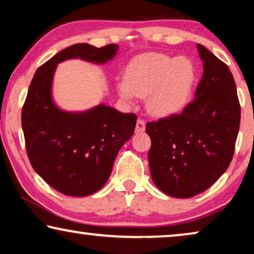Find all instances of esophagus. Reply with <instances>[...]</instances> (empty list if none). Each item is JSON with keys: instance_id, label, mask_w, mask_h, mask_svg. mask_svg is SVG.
I'll list each match as a JSON object with an SVG mask.
<instances>
[{"instance_id": "34e87169", "label": "esophagus", "mask_w": 254, "mask_h": 254, "mask_svg": "<svg viewBox=\"0 0 254 254\" xmlns=\"http://www.w3.org/2000/svg\"><path fill=\"white\" fill-rule=\"evenodd\" d=\"M145 127H146L145 121H143L142 119H138L137 126H135V132H137V133H140V132H143V131H145Z\"/></svg>"}]
</instances>
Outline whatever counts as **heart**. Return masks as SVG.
<instances>
[{"mask_svg":"<svg viewBox=\"0 0 254 254\" xmlns=\"http://www.w3.org/2000/svg\"><path fill=\"white\" fill-rule=\"evenodd\" d=\"M194 82L195 68L186 57L147 54L128 64L127 79L117 83V90L126 100L147 96L150 114L165 117L187 105Z\"/></svg>","mask_w":254,"mask_h":254,"instance_id":"1","label":"heart"}]
</instances>
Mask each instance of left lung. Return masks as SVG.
Instances as JSON below:
<instances>
[{"label":"left lung","instance_id":"left-lung-1","mask_svg":"<svg viewBox=\"0 0 254 254\" xmlns=\"http://www.w3.org/2000/svg\"><path fill=\"white\" fill-rule=\"evenodd\" d=\"M203 75L180 114L146 124L150 175L166 195L189 198L211 187L232 162L241 106L233 74L202 44Z\"/></svg>","mask_w":254,"mask_h":254}]
</instances>
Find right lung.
Listing matches in <instances>:
<instances>
[{"label":"right lung","instance_id":"1","mask_svg":"<svg viewBox=\"0 0 254 254\" xmlns=\"http://www.w3.org/2000/svg\"><path fill=\"white\" fill-rule=\"evenodd\" d=\"M119 45H70L44 63L30 82L21 111L26 151L45 183L68 196H88L104 187L119 150L132 137L137 115L99 105L83 113L59 109L51 97L57 64L71 58L105 64Z\"/></svg>","mask_w":254,"mask_h":254}]
</instances>
